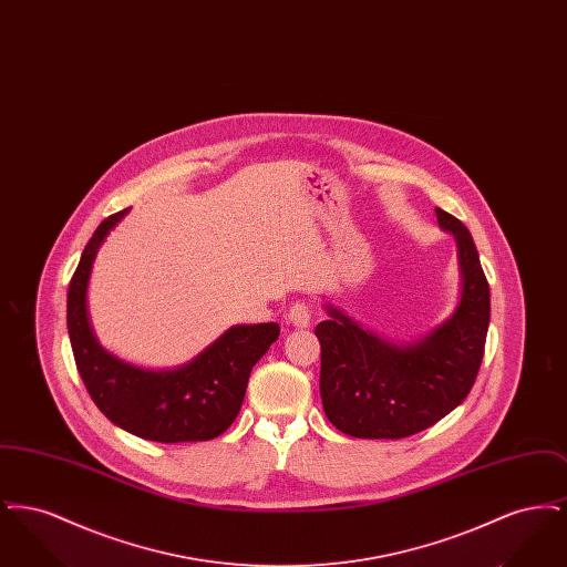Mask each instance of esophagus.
<instances>
[{
    "mask_svg": "<svg viewBox=\"0 0 567 567\" xmlns=\"http://www.w3.org/2000/svg\"><path fill=\"white\" fill-rule=\"evenodd\" d=\"M312 319V310L306 301H296L289 310V323L296 324V327H308Z\"/></svg>",
    "mask_w": 567,
    "mask_h": 567,
    "instance_id": "1",
    "label": "esophagus"
}]
</instances>
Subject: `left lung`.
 I'll return each mask as SVG.
<instances>
[{"instance_id": "obj_1", "label": "left lung", "mask_w": 567, "mask_h": 567, "mask_svg": "<svg viewBox=\"0 0 567 567\" xmlns=\"http://www.w3.org/2000/svg\"><path fill=\"white\" fill-rule=\"evenodd\" d=\"M437 223L457 240L461 297L451 319L412 344H393L327 306L317 324L321 400L333 427L352 437L400 440L455 410L485 354L491 293L467 227L442 208Z\"/></svg>"}]
</instances>
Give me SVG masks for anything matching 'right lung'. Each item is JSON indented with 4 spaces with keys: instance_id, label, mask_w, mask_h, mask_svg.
I'll list each match as a JSON object with an SVG mask.
<instances>
[{
    "instance_id": "add662e5",
    "label": "right lung",
    "mask_w": 567,
    "mask_h": 567,
    "mask_svg": "<svg viewBox=\"0 0 567 567\" xmlns=\"http://www.w3.org/2000/svg\"><path fill=\"white\" fill-rule=\"evenodd\" d=\"M127 213L102 220L70 280L68 333L79 374L95 405L125 432L163 444L213 440L236 421L250 370L276 342L280 327L236 324L187 365L159 372L104 351L86 317V285L100 246Z\"/></svg>"
}]
</instances>
